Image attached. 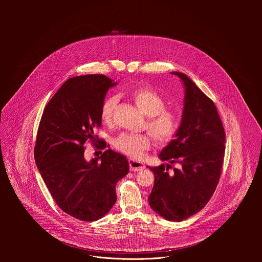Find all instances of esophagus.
Instances as JSON below:
<instances>
[{
  "mask_svg": "<svg viewBox=\"0 0 262 262\" xmlns=\"http://www.w3.org/2000/svg\"><path fill=\"white\" fill-rule=\"evenodd\" d=\"M129 166H130L131 171H139V170H142L144 168V165H143L142 162L134 160V159L129 160Z\"/></svg>",
  "mask_w": 262,
  "mask_h": 262,
  "instance_id": "1",
  "label": "esophagus"
}]
</instances>
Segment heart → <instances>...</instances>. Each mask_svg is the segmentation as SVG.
Instances as JSON below:
<instances>
[{
	"label": "heart",
	"mask_w": 262,
	"mask_h": 262,
	"mask_svg": "<svg viewBox=\"0 0 262 262\" xmlns=\"http://www.w3.org/2000/svg\"><path fill=\"white\" fill-rule=\"evenodd\" d=\"M132 98L139 110L148 117L146 128L151 136L160 143L169 142L180 129V118L177 113L166 110V102L162 96L149 88H141L132 93ZM116 96L108 97L101 107V119L104 123L112 122L113 112L117 105ZM114 146L120 152L139 157L150 147V137L145 134L122 133L114 140Z\"/></svg>",
	"instance_id": "b5f03b06"
}]
</instances>
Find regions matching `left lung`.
Masks as SVG:
<instances>
[{
    "instance_id": "obj_1",
    "label": "left lung",
    "mask_w": 262,
    "mask_h": 262,
    "mask_svg": "<svg viewBox=\"0 0 262 262\" xmlns=\"http://www.w3.org/2000/svg\"><path fill=\"white\" fill-rule=\"evenodd\" d=\"M171 75L184 83V110L174 139L158 155L169 164L147 166L155 178L148 202L165 220L181 222L201 211L213 195L221 176L226 135L214 102L187 75ZM172 163L181 167L169 175Z\"/></svg>"
}]
</instances>
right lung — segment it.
<instances>
[{
    "instance_id": "add662e5",
    "label": "right lung",
    "mask_w": 262,
    "mask_h": 262,
    "mask_svg": "<svg viewBox=\"0 0 262 262\" xmlns=\"http://www.w3.org/2000/svg\"><path fill=\"white\" fill-rule=\"evenodd\" d=\"M116 84L104 75L69 78L39 123L34 149L39 172L58 207L81 221H97L112 209L116 184L129 171L126 157L110 148L90 161L84 158L83 144L97 142L94 128L101 127L102 104ZM100 141L105 149L106 142Z\"/></svg>"
}]
</instances>
